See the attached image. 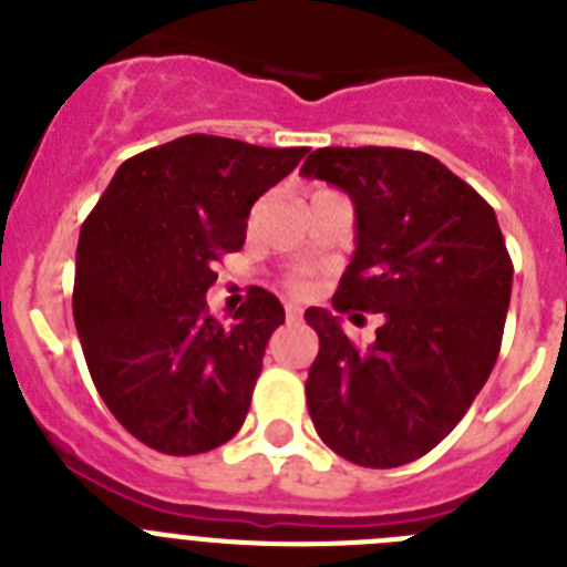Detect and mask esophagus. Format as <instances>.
<instances>
[{
    "instance_id": "obj_1",
    "label": "esophagus",
    "mask_w": 567,
    "mask_h": 567,
    "mask_svg": "<svg viewBox=\"0 0 567 567\" xmlns=\"http://www.w3.org/2000/svg\"><path fill=\"white\" fill-rule=\"evenodd\" d=\"M303 318V309L298 303H287V320H300Z\"/></svg>"
}]
</instances>
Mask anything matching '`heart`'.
<instances>
[{"mask_svg": "<svg viewBox=\"0 0 567 567\" xmlns=\"http://www.w3.org/2000/svg\"><path fill=\"white\" fill-rule=\"evenodd\" d=\"M289 287H292L295 292H307L309 280L303 278V275H292V278H289Z\"/></svg>", "mask_w": 567, "mask_h": 567, "instance_id": "1", "label": "heart"}]
</instances>
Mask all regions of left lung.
Listing matches in <instances>:
<instances>
[{
    "instance_id": "obj_1",
    "label": "left lung",
    "mask_w": 567,
    "mask_h": 567,
    "mask_svg": "<svg viewBox=\"0 0 567 567\" xmlns=\"http://www.w3.org/2000/svg\"><path fill=\"white\" fill-rule=\"evenodd\" d=\"M300 175L354 204L358 249L334 312H383L365 349L338 315H303L320 340L307 378L315 432L363 468L412 463L449 437L497 363L514 280L497 215L417 150L323 147Z\"/></svg>"
}]
</instances>
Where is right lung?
<instances>
[{
	"instance_id": "1",
	"label": "right lung",
	"mask_w": 567,
	"mask_h": 567,
	"mask_svg": "<svg viewBox=\"0 0 567 567\" xmlns=\"http://www.w3.org/2000/svg\"><path fill=\"white\" fill-rule=\"evenodd\" d=\"M303 155L182 135L127 158L82 224L73 320L90 378L155 452H213L244 425L284 307L252 287L224 327L204 295L215 264L244 247L252 204Z\"/></svg>"
}]
</instances>
